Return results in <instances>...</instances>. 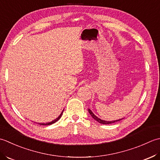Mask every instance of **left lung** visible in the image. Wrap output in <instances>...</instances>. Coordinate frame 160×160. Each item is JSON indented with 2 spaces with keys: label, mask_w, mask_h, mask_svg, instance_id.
I'll use <instances>...</instances> for the list:
<instances>
[{
  "label": "left lung",
  "mask_w": 160,
  "mask_h": 160,
  "mask_svg": "<svg viewBox=\"0 0 160 160\" xmlns=\"http://www.w3.org/2000/svg\"><path fill=\"white\" fill-rule=\"evenodd\" d=\"M88 112H89V113L90 114V115L92 116V117L94 119H95L97 122H98L100 123H102V124H110V123H115V122H119V121H120V120L123 119H118V120H114V121H110V122L109 121H105V120H102V119L98 118V117H97L95 115H94V114L92 111H91V110L89 109V108H88Z\"/></svg>",
  "instance_id": "left-lung-1"
}]
</instances>
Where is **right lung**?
Segmentation results:
<instances>
[{"label":"right lung","instance_id":"1","mask_svg":"<svg viewBox=\"0 0 160 160\" xmlns=\"http://www.w3.org/2000/svg\"><path fill=\"white\" fill-rule=\"evenodd\" d=\"M63 111H62V112L61 113V115L58 116L57 118H56L55 119H54L53 121H52L51 122H49V123H38V124L39 125H43V126H48V125H51V124H52V123H55V122H57L58 119H59L60 118H61V117L62 116V114H63Z\"/></svg>","mask_w":160,"mask_h":160}]
</instances>
